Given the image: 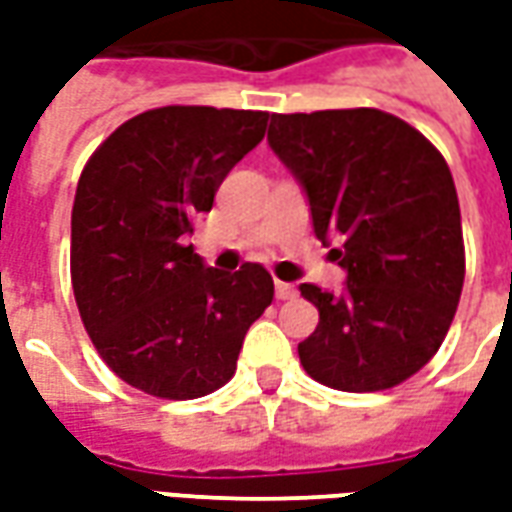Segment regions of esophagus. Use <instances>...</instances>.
<instances>
[{
	"label": "esophagus",
	"mask_w": 512,
	"mask_h": 512,
	"mask_svg": "<svg viewBox=\"0 0 512 512\" xmlns=\"http://www.w3.org/2000/svg\"><path fill=\"white\" fill-rule=\"evenodd\" d=\"M277 299L288 301V299H296V288L288 285V282H277Z\"/></svg>",
	"instance_id": "obj_1"
}]
</instances>
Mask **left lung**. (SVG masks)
<instances>
[{
  "mask_svg": "<svg viewBox=\"0 0 512 512\" xmlns=\"http://www.w3.org/2000/svg\"><path fill=\"white\" fill-rule=\"evenodd\" d=\"M268 145L307 191L312 227L348 271L340 296L301 285L321 321L299 343L307 376L343 392L403 384L439 351L466 274L452 172L381 109L271 115Z\"/></svg>",
  "mask_w": 512,
  "mask_h": 512,
  "instance_id": "8db88e82",
  "label": "left lung"
}]
</instances>
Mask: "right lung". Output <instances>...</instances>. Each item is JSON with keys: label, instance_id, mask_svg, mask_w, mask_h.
I'll return each mask as SVG.
<instances>
[{"label": "right lung", "instance_id": "add662e5", "mask_svg": "<svg viewBox=\"0 0 512 512\" xmlns=\"http://www.w3.org/2000/svg\"><path fill=\"white\" fill-rule=\"evenodd\" d=\"M268 112L161 106L131 117L84 164L71 213V282L95 351L145 395L194 400L235 373L274 299L260 263L219 271L186 238Z\"/></svg>", "mask_w": 512, "mask_h": 512}]
</instances>
